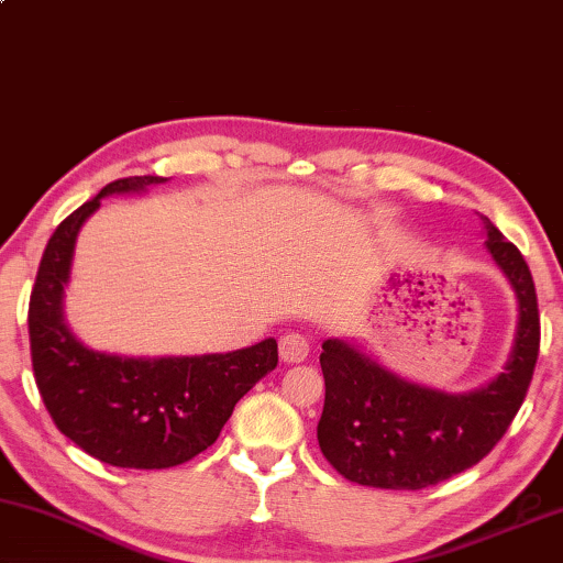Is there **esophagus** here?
Returning a JSON list of instances; mask_svg holds the SVG:
<instances>
[{
    "mask_svg": "<svg viewBox=\"0 0 563 563\" xmlns=\"http://www.w3.org/2000/svg\"><path fill=\"white\" fill-rule=\"evenodd\" d=\"M279 354L284 362H305L309 354V340L299 332H289L279 340Z\"/></svg>",
    "mask_w": 563,
    "mask_h": 563,
    "instance_id": "1",
    "label": "esophagus"
}]
</instances>
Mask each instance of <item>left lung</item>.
Segmentation results:
<instances>
[{"instance_id":"obj_1","label":"left lung","mask_w":563,"mask_h":563,"mask_svg":"<svg viewBox=\"0 0 563 563\" xmlns=\"http://www.w3.org/2000/svg\"><path fill=\"white\" fill-rule=\"evenodd\" d=\"M493 262L518 301L514 347L504 372L473 393H440L377 365L344 340L322 342L324 410L317 440L332 468L352 483L420 490L483 461L511 426L539 360V301L529 264L481 216Z\"/></svg>"}]
</instances>
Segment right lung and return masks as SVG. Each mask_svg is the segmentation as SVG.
Wrapping results in <instances>:
<instances>
[{
    "instance_id": "1",
    "label": "right lung",
    "mask_w": 563,
    "mask_h": 563,
    "mask_svg": "<svg viewBox=\"0 0 563 563\" xmlns=\"http://www.w3.org/2000/svg\"><path fill=\"white\" fill-rule=\"evenodd\" d=\"M161 176L112 180L59 223L30 297L34 383L57 430L118 468L161 471L216 443L236 402L276 367V340L201 357H123L85 347L65 322L75 241L110 194H135Z\"/></svg>"
}]
</instances>
